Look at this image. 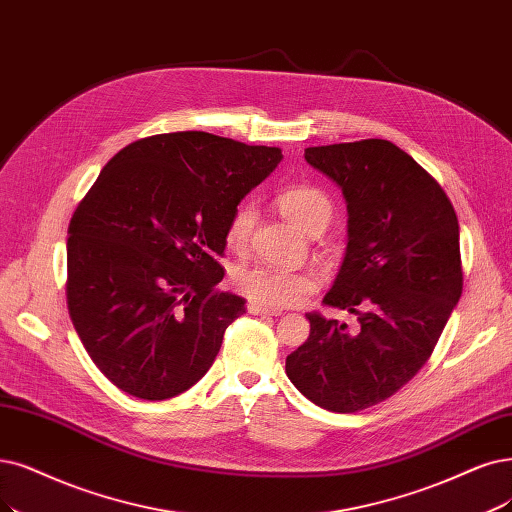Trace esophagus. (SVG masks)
<instances>
[{
  "instance_id": "1",
  "label": "esophagus",
  "mask_w": 512,
  "mask_h": 512,
  "mask_svg": "<svg viewBox=\"0 0 512 512\" xmlns=\"http://www.w3.org/2000/svg\"><path fill=\"white\" fill-rule=\"evenodd\" d=\"M246 310H249L251 314H261V316H280L282 314V310H278V308L261 306V304H255V301H249V304H246Z\"/></svg>"
}]
</instances>
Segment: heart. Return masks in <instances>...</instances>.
Returning <instances> with one entry per match:
<instances>
[{
    "label": "heart",
    "mask_w": 512,
    "mask_h": 512,
    "mask_svg": "<svg viewBox=\"0 0 512 512\" xmlns=\"http://www.w3.org/2000/svg\"><path fill=\"white\" fill-rule=\"evenodd\" d=\"M278 211L285 215L297 230L308 236L323 234L333 219V202L323 189L310 183H293L276 194ZM257 211L253 202H240L225 223V244L240 253L246 249L255 227ZM234 287L253 299L255 304L268 308H295L318 291L320 274L310 268L289 270L268 263L242 266L234 272Z\"/></svg>",
    "instance_id": "1"
}]
</instances>
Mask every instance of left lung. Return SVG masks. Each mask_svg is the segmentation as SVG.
I'll return each mask as SVG.
<instances>
[{
    "label": "left lung",
    "instance_id": "8db88e82",
    "mask_svg": "<svg viewBox=\"0 0 512 512\" xmlns=\"http://www.w3.org/2000/svg\"><path fill=\"white\" fill-rule=\"evenodd\" d=\"M306 160L348 202V249L323 304L356 327L306 314L287 375L314 405L356 413L399 392L437 346L464 285L460 225L437 179L390 141L308 147Z\"/></svg>",
    "mask_w": 512,
    "mask_h": 512
}]
</instances>
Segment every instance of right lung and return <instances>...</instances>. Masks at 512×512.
Segmentation results:
<instances>
[{
	"mask_svg": "<svg viewBox=\"0 0 512 512\" xmlns=\"http://www.w3.org/2000/svg\"><path fill=\"white\" fill-rule=\"evenodd\" d=\"M278 147L185 130L126 145L75 206L67 308L92 363L143 401L192 388L244 299L221 291L225 223Z\"/></svg>",
	"mask_w": 512,
	"mask_h": 512,
	"instance_id": "obj_1",
	"label": "right lung"
}]
</instances>
